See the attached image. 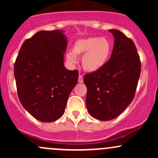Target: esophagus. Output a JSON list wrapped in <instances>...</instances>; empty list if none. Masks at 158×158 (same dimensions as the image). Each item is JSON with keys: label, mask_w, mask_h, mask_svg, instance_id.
<instances>
[{"label": "esophagus", "mask_w": 158, "mask_h": 158, "mask_svg": "<svg viewBox=\"0 0 158 158\" xmlns=\"http://www.w3.org/2000/svg\"><path fill=\"white\" fill-rule=\"evenodd\" d=\"M78 81L79 83H82L83 82V77L81 75L79 76V79H78Z\"/></svg>", "instance_id": "obj_1"}]
</instances>
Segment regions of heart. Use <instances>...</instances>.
<instances>
[{
    "label": "heart",
    "instance_id": "obj_1",
    "mask_svg": "<svg viewBox=\"0 0 158 158\" xmlns=\"http://www.w3.org/2000/svg\"><path fill=\"white\" fill-rule=\"evenodd\" d=\"M112 45L106 38L90 37L77 40L73 44L72 52L67 54L70 62L76 61V56H82V66L85 70L95 72L102 68L109 60Z\"/></svg>",
    "mask_w": 158,
    "mask_h": 158
}]
</instances>
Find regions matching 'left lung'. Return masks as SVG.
I'll return each mask as SVG.
<instances>
[{
	"label": "left lung",
	"mask_w": 158,
	"mask_h": 158,
	"mask_svg": "<svg viewBox=\"0 0 158 158\" xmlns=\"http://www.w3.org/2000/svg\"><path fill=\"white\" fill-rule=\"evenodd\" d=\"M111 56L97 71L85 74L86 106L94 118L107 121L117 117L135 97L141 62L135 43L117 30Z\"/></svg>",
	"instance_id": "left-lung-1"
}]
</instances>
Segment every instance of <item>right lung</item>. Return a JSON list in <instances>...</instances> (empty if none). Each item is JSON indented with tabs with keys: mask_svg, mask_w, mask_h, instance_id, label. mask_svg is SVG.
Returning a JSON list of instances; mask_svg holds the SVG:
<instances>
[{
	"mask_svg": "<svg viewBox=\"0 0 158 158\" xmlns=\"http://www.w3.org/2000/svg\"><path fill=\"white\" fill-rule=\"evenodd\" d=\"M67 45L63 31L42 30L25 40L16 58L14 76L19 100L41 122L60 118L78 81V70L64 66Z\"/></svg>",
	"mask_w": 158,
	"mask_h": 158,
	"instance_id": "1",
	"label": "right lung"
}]
</instances>
